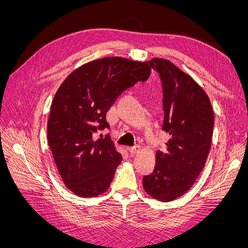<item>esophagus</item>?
Wrapping results in <instances>:
<instances>
[{
	"label": "esophagus",
	"mask_w": 248,
	"mask_h": 248,
	"mask_svg": "<svg viewBox=\"0 0 248 248\" xmlns=\"http://www.w3.org/2000/svg\"><path fill=\"white\" fill-rule=\"evenodd\" d=\"M129 152L132 154V155H136L138 154L140 151V146H134V147H130L128 148Z\"/></svg>",
	"instance_id": "esophagus-1"
}]
</instances>
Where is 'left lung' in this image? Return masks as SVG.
Listing matches in <instances>:
<instances>
[{
  "label": "left lung",
  "mask_w": 248,
  "mask_h": 248,
  "mask_svg": "<svg viewBox=\"0 0 248 248\" xmlns=\"http://www.w3.org/2000/svg\"><path fill=\"white\" fill-rule=\"evenodd\" d=\"M162 85V130L170 139L167 151L156 152L152 174L142 178L145 190L154 199L170 202L196 182L211 148L214 112L206 92L191 77L164 59L149 61Z\"/></svg>",
  "instance_id": "obj_1"
}]
</instances>
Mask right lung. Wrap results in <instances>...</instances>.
<instances>
[{
    "instance_id": "right-lung-1",
    "label": "right lung",
    "mask_w": 248,
    "mask_h": 248,
    "mask_svg": "<svg viewBox=\"0 0 248 248\" xmlns=\"http://www.w3.org/2000/svg\"><path fill=\"white\" fill-rule=\"evenodd\" d=\"M150 72L147 62L108 57L80 66L60 86L47 122L48 146L65 185L77 196L108 189L122 155L108 134L96 140L95 133L109 128L107 112L119 95Z\"/></svg>"
}]
</instances>
